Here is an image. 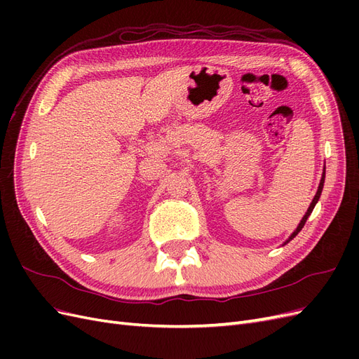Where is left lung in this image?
Wrapping results in <instances>:
<instances>
[{
	"label": "left lung",
	"instance_id": "8db88e82",
	"mask_svg": "<svg viewBox=\"0 0 359 359\" xmlns=\"http://www.w3.org/2000/svg\"><path fill=\"white\" fill-rule=\"evenodd\" d=\"M323 182H325V172H323V177H322V180H320V184H319V189H318V193H316V196H314V199H313V202L310 203V206H309V210H307V212H306V215L302 217V220H301V223H299V226L297 227V231L293 232L292 235H290V238L289 240H293V238H295L297 235H298V232L302 229L304 227V224H306V222H307V219H309V215L311 214V211H313V208H314V205L318 203V201H319V198H320V193H322V189H323Z\"/></svg>",
	"mask_w": 359,
	"mask_h": 359
}]
</instances>
